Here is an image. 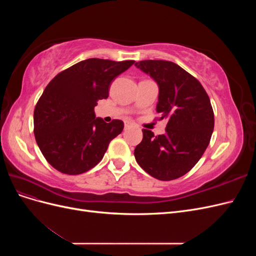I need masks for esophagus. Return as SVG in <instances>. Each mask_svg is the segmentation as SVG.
<instances>
[{
    "mask_svg": "<svg viewBox=\"0 0 256 256\" xmlns=\"http://www.w3.org/2000/svg\"><path fill=\"white\" fill-rule=\"evenodd\" d=\"M130 126H131L130 122H125V129H128Z\"/></svg>",
    "mask_w": 256,
    "mask_h": 256,
    "instance_id": "1",
    "label": "esophagus"
}]
</instances>
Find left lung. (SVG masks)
<instances>
[{
  "label": "left lung",
  "mask_w": 256,
  "mask_h": 256,
  "mask_svg": "<svg viewBox=\"0 0 256 256\" xmlns=\"http://www.w3.org/2000/svg\"><path fill=\"white\" fill-rule=\"evenodd\" d=\"M134 65L157 82L156 110L160 120H168L164 134L156 136L143 129L136 160L159 180H176L198 164L210 142L214 126L210 99L198 80L173 62L147 60Z\"/></svg>",
  "instance_id": "left-lung-1"
}]
</instances>
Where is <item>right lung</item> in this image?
I'll use <instances>...</instances> for the list:
<instances>
[{
  "instance_id": "obj_1",
  "label": "right lung",
  "mask_w": 256,
  "mask_h": 256,
  "mask_svg": "<svg viewBox=\"0 0 256 256\" xmlns=\"http://www.w3.org/2000/svg\"><path fill=\"white\" fill-rule=\"evenodd\" d=\"M134 64L88 58L50 81L34 110V134L44 157L58 172L78 175L98 164L124 122L106 124L94 108L109 96L111 82Z\"/></svg>"
}]
</instances>
